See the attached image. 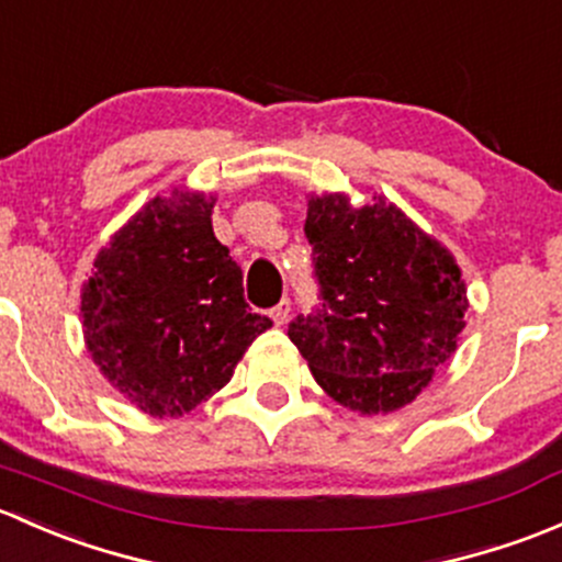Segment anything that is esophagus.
Wrapping results in <instances>:
<instances>
[{"mask_svg":"<svg viewBox=\"0 0 562 562\" xmlns=\"http://www.w3.org/2000/svg\"><path fill=\"white\" fill-rule=\"evenodd\" d=\"M289 311H292V303H289V300H281V303L270 311V319L281 327V324H286V319H289Z\"/></svg>","mask_w":562,"mask_h":562,"instance_id":"obj_1","label":"esophagus"}]
</instances>
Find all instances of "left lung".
Here are the masks:
<instances>
[{
	"label": "left lung",
	"mask_w": 562,
	"mask_h": 562,
	"mask_svg": "<svg viewBox=\"0 0 562 562\" xmlns=\"http://www.w3.org/2000/svg\"><path fill=\"white\" fill-rule=\"evenodd\" d=\"M305 238L322 305L289 324V340L340 406L362 416L408 406L465 327L452 251L381 194L362 207L340 192L311 194Z\"/></svg>",
	"instance_id": "1"
}]
</instances>
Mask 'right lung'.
Segmentation results:
<instances>
[{
    "mask_svg": "<svg viewBox=\"0 0 562 562\" xmlns=\"http://www.w3.org/2000/svg\"><path fill=\"white\" fill-rule=\"evenodd\" d=\"M216 194L154 196L100 248L80 289L86 349L143 414L183 416L216 395L273 327L243 300V273L213 235Z\"/></svg>",
    "mask_w": 562,
    "mask_h": 562,
    "instance_id": "right-lung-1",
    "label": "right lung"
}]
</instances>
